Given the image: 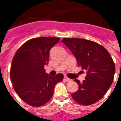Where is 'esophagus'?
Listing matches in <instances>:
<instances>
[{
    "instance_id": "obj_1",
    "label": "esophagus",
    "mask_w": 121,
    "mask_h": 121,
    "mask_svg": "<svg viewBox=\"0 0 121 121\" xmlns=\"http://www.w3.org/2000/svg\"><path fill=\"white\" fill-rule=\"evenodd\" d=\"M63 80L65 81H66V82H69V81H71L70 78H69L68 77H63Z\"/></svg>"
}]
</instances>
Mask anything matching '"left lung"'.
I'll use <instances>...</instances> for the list:
<instances>
[{"label":"left lung","instance_id":"8db88e82","mask_svg":"<svg viewBox=\"0 0 121 121\" xmlns=\"http://www.w3.org/2000/svg\"><path fill=\"white\" fill-rule=\"evenodd\" d=\"M61 42L75 56L78 65L87 71L82 83L75 79L78 89L71 94L73 99L82 105L96 103L105 94L113 81L115 66L111 55L104 46L91 40L64 38Z\"/></svg>","mask_w":121,"mask_h":121}]
</instances>
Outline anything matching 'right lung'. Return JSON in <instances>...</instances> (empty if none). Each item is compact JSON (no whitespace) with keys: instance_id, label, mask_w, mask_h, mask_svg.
Wrapping results in <instances>:
<instances>
[{"instance_id":"add662e5","label":"right lung","mask_w":121,"mask_h":121,"mask_svg":"<svg viewBox=\"0 0 121 121\" xmlns=\"http://www.w3.org/2000/svg\"><path fill=\"white\" fill-rule=\"evenodd\" d=\"M60 38L44 37L25 42L16 52L12 62L10 78L16 92L33 107H40L51 99L56 84L62 81L59 73L51 77L45 73L50 49Z\"/></svg>"}]
</instances>
